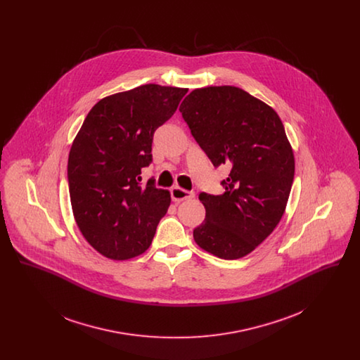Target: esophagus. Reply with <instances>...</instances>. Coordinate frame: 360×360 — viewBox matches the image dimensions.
I'll use <instances>...</instances> for the list:
<instances>
[{"mask_svg": "<svg viewBox=\"0 0 360 360\" xmlns=\"http://www.w3.org/2000/svg\"><path fill=\"white\" fill-rule=\"evenodd\" d=\"M170 193H172V198L174 201H185V200H190L194 197L193 191H188V190L179 188V186H174L170 190Z\"/></svg>", "mask_w": 360, "mask_h": 360, "instance_id": "obj_1", "label": "esophagus"}]
</instances>
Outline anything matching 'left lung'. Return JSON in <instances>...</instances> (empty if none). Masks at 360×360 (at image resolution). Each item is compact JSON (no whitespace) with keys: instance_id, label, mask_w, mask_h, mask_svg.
Listing matches in <instances>:
<instances>
[{"instance_id":"8db88e82","label":"left lung","mask_w":360,"mask_h":360,"mask_svg":"<svg viewBox=\"0 0 360 360\" xmlns=\"http://www.w3.org/2000/svg\"><path fill=\"white\" fill-rule=\"evenodd\" d=\"M179 112L212 165L229 169L221 195H198L206 214L194 240L221 259L245 257L274 231L289 200L294 156L283 124L235 86L195 89Z\"/></svg>"}]
</instances>
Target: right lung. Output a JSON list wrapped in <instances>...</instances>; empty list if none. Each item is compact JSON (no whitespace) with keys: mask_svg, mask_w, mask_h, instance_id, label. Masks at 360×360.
Wrapping results in <instances>:
<instances>
[{"mask_svg":"<svg viewBox=\"0 0 360 360\" xmlns=\"http://www.w3.org/2000/svg\"><path fill=\"white\" fill-rule=\"evenodd\" d=\"M188 89L139 86L103 98L87 113L69 155L70 200L77 225L103 257L141 255L170 205V193L141 185L153 162L155 131L175 113Z\"/></svg>","mask_w":360,"mask_h":360,"instance_id":"right-lung-1","label":"right lung"}]
</instances>
